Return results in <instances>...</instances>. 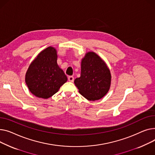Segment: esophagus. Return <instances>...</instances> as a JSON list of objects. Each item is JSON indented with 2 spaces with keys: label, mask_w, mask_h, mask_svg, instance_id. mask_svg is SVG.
Wrapping results in <instances>:
<instances>
[{
  "label": "esophagus",
  "mask_w": 155,
  "mask_h": 155,
  "mask_svg": "<svg viewBox=\"0 0 155 155\" xmlns=\"http://www.w3.org/2000/svg\"><path fill=\"white\" fill-rule=\"evenodd\" d=\"M68 80H69V81H70V82H73V81H74V77L72 76H69L68 77Z\"/></svg>",
  "instance_id": "esophagus-1"
}]
</instances>
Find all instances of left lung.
<instances>
[{"label": "left lung", "instance_id": "obj_1", "mask_svg": "<svg viewBox=\"0 0 155 155\" xmlns=\"http://www.w3.org/2000/svg\"><path fill=\"white\" fill-rule=\"evenodd\" d=\"M111 73L106 63L93 52H87L81 62V73L74 80L79 93L89 101L102 98L111 84Z\"/></svg>", "mask_w": 155, "mask_h": 155}]
</instances>
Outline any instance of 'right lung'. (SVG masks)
Listing matches in <instances>:
<instances>
[{
  "mask_svg": "<svg viewBox=\"0 0 155 155\" xmlns=\"http://www.w3.org/2000/svg\"><path fill=\"white\" fill-rule=\"evenodd\" d=\"M56 50L49 47L31 63L25 75V83L35 96L48 99L56 94L68 80L57 64Z\"/></svg>",
  "mask_w": 155,
  "mask_h": 155,
  "instance_id": "obj_1",
  "label": "right lung"
}]
</instances>
